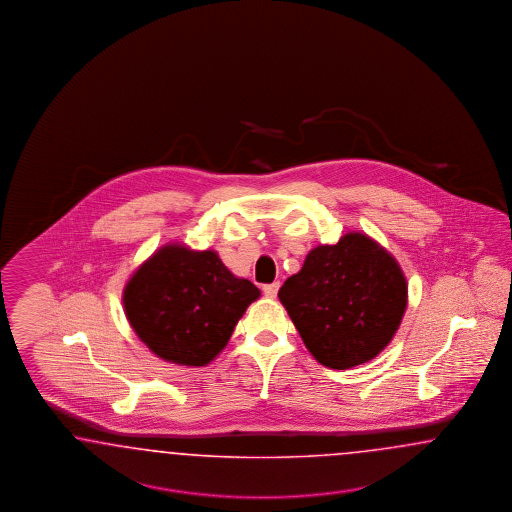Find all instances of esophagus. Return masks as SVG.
Instances as JSON below:
<instances>
[{"mask_svg": "<svg viewBox=\"0 0 512 512\" xmlns=\"http://www.w3.org/2000/svg\"><path fill=\"white\" fill-rule=\"evenodd\" d=\"M279 289V281H274V283H268V285H263V293L268 296V298H274V296L278 295Z\"/></svg>", "mask_w": 512, "mask_h": 512, "instance_id": "34e87169", "label": "esophagus"}]
</instances>
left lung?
<instances>
[{
	"label": "left lung",
	"instance_id": "left-lung-1",
	"mask_svg": "<svg viewBox=\"0 0 512 512\" xmlns=\"http://www.w3.org/2000/svg\"><path fill=\"white\" fill-rule=\"evenodd\" d=\"M279 300L308 351L326 368L347 370L377 357L407 308L400 264L370 236L347 233L311 249Z\"/></svg>",
	"mask_w": 512,
	"mask_h": 512
}]
</instances>
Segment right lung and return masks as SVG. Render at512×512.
Here are the masks:
<instances>
[{
	"label": "right lung",
	"mask_w": 512,
	"mask_h": 512,
	"mask_svg": "<svg viewBox=\"0 0 512 512\" xmlns=\"http://www.w3.org/2000/svg\"><path fill=\"white\" fill-rule=\"evenodd\" d=\"M261 291L236 278L216 251L169 244L124 289L129 325L157 357L204 366L223 351L234 326Z\"/></svg>",
	"instance_id": "add662e5"
}]
</instances>
